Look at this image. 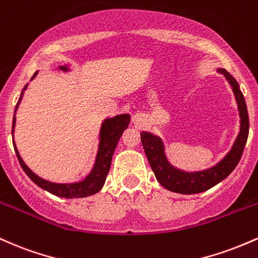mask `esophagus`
Masks as SVG:
<instances>
[{"mask_svg": "<svg viewBox=\"0 0 258 258\" xmlns=\"http://www.w3.org/2000/svg\"><path fill=\"white\" fill-rule=\"evenodd\" d=\"M141 120V115L140 114H135L134 115V121H140Z\"/></svg>", "mask_w": 258, "mask_h": 258, "instance_id": "esophagus-1", "label": "esophagus"}]
</instances>
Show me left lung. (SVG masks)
<instances>
[{"mask_svg": "<svg viewBox=\"0 0 258 258\" xmlns=\"http://www.w3.org/2000/svg\"><path fill=\"white\" fill-rule=\"evenodd\" d=\"M217 72L224 75L235 95L240 115V132L230 151L216 166L205 170H200V172H184V170L178 169L168 162L166 153H164V145L162 143L161 138L156 137L151 133H141V143H143L145 153H146L150 166L155 173L156 179L162 186L173 192L191 195V194L204 192L211 189L215 185L221 183L222 180H224L233 172L234 168L238 166L242 152H244L248 137V128H250L244 95L233 75L228 73L225 69L221 68Z\"/></svg>", "mask_w": 258, "mask_h": 258, "instance_id": "left-lung-1", "label": "left lung"}]
</instances>
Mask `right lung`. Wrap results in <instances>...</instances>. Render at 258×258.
Returning <instances> with one entry per match:
<instances>
[{
  "instance_id": "obj_1",
  "label": "right lung",
  "mask_w": 258,
  "mask_h": 258,
  "mask_svg": "<svg viewBox=\"0 0 258 258\" xmlns=\"http://www.w3.org/2000/svg\"><path fill=\"white\" fill-rule=\"evenodd\" d=\"M60 71H68V67L67 66H59ZM37 72L33 75L31 79L36 77ZM28 85L24 86L20 97L17 103L16 109H14V115H13V123H12V137L14 133V126H16V112L18 109V106L22 101L23 95H24V90L27 89ZM130 121V115L129 114H118L113 118H107L103 120L102 125H101L100 130V144H98V150L96 155V160H95V164L92 167L91 172L89 173V175L85 176V179L82 181H78V183H72V184H57V183H51V181L45 180V179L37 176L33 170L29 168L27 164L24 163V161L20 157L18 150H17L16 144L13 141L14 150H16V155L18 157V161L22 166L23 170L25 172L29 178L35 183L37 186H40L41 189L46 190V191L51 192L52 195L59 196V198H66V199H80V198H86V196L94 195L100 191L102 189L103 184L106 181V176L109 172V167H111L112 162V156H113L115 147H117L118 141L123 134V132L128 128Z\"/></svg>"
}]
</instances>
